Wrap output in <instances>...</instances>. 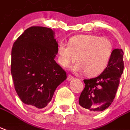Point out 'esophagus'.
Masks as SVG:
<instances>
[{
  "mask_svg": "<svg viewBox=\"0 0 130 130\" xmlns=\"http://www.w3.org/2000/svg\"><path fill=\"white\" fill-rule=\"evenodd\" d=\"M74 77H73L72 76H71L70 74H69L68 76V80H74Z\"/></svg>",
  "mask_w": 130,
  "mask_h": 130,
  "instance_id": "1",
  "label": "esophagus"
}]
</instances>
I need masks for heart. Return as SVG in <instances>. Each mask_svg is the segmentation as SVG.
I'll return each mask as SVG.
<instances>
[{"mask_svg": "<svg viewBox=\"0 0 130 130\" xmlns=\"http://www.w3.org/2000/svg\"><path fill=\"white\" fill-rule=\"evenodd\" d=\"M58 61L63 68L72 67L76 72L89 76L101 74L107 67L113 53L112 43L108 38L93 34H80L70 38L68 45L60 44L57 49Z\"/></svg>", "mask_w": 130, "mask_h": 130, "instance_id": "1", "label": "heart"}]
</instances>
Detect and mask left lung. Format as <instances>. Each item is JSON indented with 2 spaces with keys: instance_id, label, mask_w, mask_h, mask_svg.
Returning a JSON list of instances; mask_svg holds the SVG:
<instances>
[{
  "instance_id": "obj_1",
  "label": "left lung",
  "mask_w": 130,
  "mask_h": 130,
  "mask_svg": "<svg viewBox=\"0 0 130 130\" xmlns=\"http://www.w3.org/2000/svg\"><path fill=\"white\" fill-rule=\"evenodd\" d=\"M124 68L123 51L115 49L109 64L97 77L83 80L85 87L79 97V105L89 113L103 111L116 96Z\"/></svg>"
}]
</instances>
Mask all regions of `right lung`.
<instances>
[{"label": "right lung", "mask_w": 130, "mask_h": 130, "mask_svg": "<svg viewBox=\"0 0 130 130\" xmlns=\"http://www.w3.org/2000/svg\"><path fill=\"white\" fill-rule=\"evenodd\" d=\"M58 46L52 29L38 26L27 29L14 42L11 76L17 94L27 106H47L56 87L67 78L54 60Z\"/></svg>", "instance_id": "obj_1"}]
</instances>
